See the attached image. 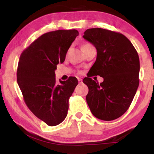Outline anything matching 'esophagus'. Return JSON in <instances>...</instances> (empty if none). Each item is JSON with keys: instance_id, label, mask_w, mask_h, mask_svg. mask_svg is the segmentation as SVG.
I'll list each match as a JSON object with an SVG mask.
<instances>
[{"instance_id": "34e87169", "label": "esophagus", "mask_w": 154, "mask_h": 154, "mask_svg": "<svg viewBox=\"0 0 154 154\" xmlns=\"http://www.w3.org/2000/svg\"><path fill=\"white\" fill-rule=\"evenodd\" d=\"M77 79H78V82L79 83V84H82V79H81V78H78Z\"/></svg>"}]
</instances>
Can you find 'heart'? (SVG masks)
<instances>
[{
	"label": "heart",
	"instance_id": "heart-1",
	"mask_svg": "<svg viewBox=\"0 0 154 154\" xmlns=\"http://www.w3.org/2000/svg\"><path fill=\"white\" fill-rule=\"evenodd\" d=\"M91 45V44H89V43H85L84 45H82V48H83V47H86V46H88V45Z\"/></svg>",
	"mask_w": 154,
	"mask_h": 154
}]
</instances>
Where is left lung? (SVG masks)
<instances>
[{
    "instance_id": "1",
    "label": "left lung",
    "mask_w": 154,
    "mask_h": 154,
    "mask_svg": "<svg viewBox=\"0 0 154 154\" xmlns=\"http://www.w3.org/2000/svg\"><path fill=\"white\" fill-rule=\"evenodd\" d=\"M83 38L97 50L96 61L83 79L89 89L86 100L98 119L111 121L123 115L130 107L139 85L140 60L131 42L119 32L92 28ZM99 75L98 83L90 77Z\"/></svg>"
}]
</instances>
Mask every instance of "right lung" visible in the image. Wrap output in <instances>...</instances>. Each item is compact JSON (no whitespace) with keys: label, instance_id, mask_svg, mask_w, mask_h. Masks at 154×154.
Returning <instances> with one entry per match:
<instances>
[{"label":"right lung","instance_id":"1","mask_svg":"<svg viewBox=\"0 0 154 154\" xmlns=\"http://www.w3.org/2000/svg\"><path fill=\"white\" fill-rule=\"evenodd\" d=\"M76 29L49 32L35 40L21 54L17 82L24 102L33 114L49 126L64 120L69 99L78 84L76 77L56 84L55 70L64 61L67 51L78 36Z\"/></svg>","mask_w":154,"mask_h":154}]
</instances>
